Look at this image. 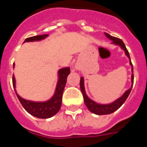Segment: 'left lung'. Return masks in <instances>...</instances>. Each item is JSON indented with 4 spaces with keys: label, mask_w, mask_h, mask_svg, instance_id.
<instances>
[{
    "label": "left lung",
    "mask_w": 147,
    "mask_h": 147,
    "mask_svg": "<svg viewBox=\"0 0 147 147\" xmlns=\"http://www.w3.org/2000/svg\"><path fill=\"white\" fill-rule=\"evenodd\" d=\"M105 36L107 37L108 39H110V40H112L113 44H115L116 45H119L121 48V49L124 51L125 54L127 56V57L129 58V64L132 66V76H131V82H132V85H131L130 88L128 89L127 90H126L124 92V93L122 95L120 98H117V99L114 101L113 102L110 104H107V105H102V104H98L96 103V102L93 101L92 99L89 98V97L87 96L86 93H85V85H84V78L81 77L80 79V89H81V91L82 93L83 98H84V102H85V105L87 106V107L88 108V110L90 111L91 113L94 114H96V115H107V114L113 113V112H115V110H117L119 107L121 106L124 103V102L126 101V99L127 98V97L129 96V93L131 92V90H132V85H133V80H134V76H133V67H132V62H131L130 57H129V54L128 52L127 49H126V46L124 45V42L122 41L121 39L118 38V37H113L111 35H110L109 34L105 32Z\"/></svg>",
    "instance_id": "8db88e82"
}]
</instances>
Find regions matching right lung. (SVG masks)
<instances>
[{"instance_id": "add662e5", "label": "right lung", "mask_w": 147, "mask_h": 147, "mask_svg": "<svg viewBox=\"0 0 147 147\" xmlns=\"http://www.w3.org/2000/svg\"><path fill=\"white\" fill-rule=\"evenodd\" d=\"M48 36L49 34H42L28 37V38L26 39L24 42L40 41V40L46 38ZM15 67V63L13 64V67ZM69 74V67H63L58 71V81L54 96L50 99L45 101V102H33V101L24 99L20 97L17 93L16 90H15L16 82H15V78L14 74H13L12 77L13 87H14L15 93H16L18 99L28 113L35 117L39 118V119H49V118L54 116L55 114L59 112L61 105H62V93H63V90H64L66 82H67V77Z\"/></svg>"}]
</instances>
